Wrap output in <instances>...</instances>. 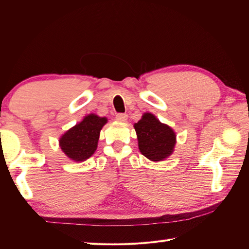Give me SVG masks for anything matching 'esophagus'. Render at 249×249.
<instances>
[{"mask_svg":"<svg viewBox=\"0 0 249 249\" xmlns=\"http://www.w3.org/2000/svg\"><path fill=\"white\" fill-rule=\"evenodd\" d=\"M117 122H120V123H124L126 122L127 119V115L126 114H124V113H118V114H116L115 116Z\"/></svg>","mask_w":249,"mask_h":249,"instance_id":"1","label":"esophagus"}]
</instances>
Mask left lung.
<instances>
[{"mask_svg": "<svg viewBox=\"0 0 249 249\" xmlns=\"http://www.w3.org/2000/svg\"><path fill=\"white\" fill-rule=\"evenodd\" d=\"M134 129L140 153L148 160L160 162L172 155L177 143L176 132L152 113H143L139 122L134 124Z\"/></svg>", "mask_w": 249, "mask_h": 249, "instance_id": "left-lung-1", "label": "left lung"}]
</instances>
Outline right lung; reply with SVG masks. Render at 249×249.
Here are the masks:
<instances>
[{"instance_id":"right-lung-1","label":"right lung","mask_w":249,"mask_h":249,"mask_svg":"<svg viewBox=\"0 0 249 249\" xmlns=\"http://www.w3.org/2000/svg\"><path fill=\"white\" fill-rule=\"evenodd\" d=\"M107 123V117L90 113L59 138V146L71 161L84 162L94 154L101 130Z\"/></svg>"}]
</instances>
